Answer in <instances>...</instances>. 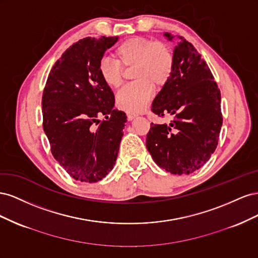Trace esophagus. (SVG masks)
<instances>
[{"instance_id": "obj_1", "label": "esophagus", "mask_w": 258, "mask_h": 258, "mask_svg": "<svg viewBox=\"0 0 258 258\" xmlns=\"http://www.w3.org/2000/svg\"><path fill=\"white\" fill-rule=\"evenodd\" d=\"M136 117H137V116H136V115H134V114H129V113L127 114V119H128L129 121H131V120H134V119L136 118Z\"/></svg>"}]
</instances>
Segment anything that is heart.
Returning a JSON list of instances; mask_svg holds the SVG:
<instances>
[{
  "mask_svg": "<svg viewBox=\"0 0 258 258\" xmlns=\"http://www.w3.org/2000/svg\"><path fill=\"white\" fill-rule=\"evenodd\" d=\"M117 60L103 57L98 64V72L103 83L116 88L122 81V67H134L132 77L136 82L122 87L116 96V104L129 114L146 110L154 95L155 87H162L173 71V54L167 45L151 38L134 36L127 38L115 49Z\"/></svg>",
  "mask_w": 258,
  "mask_h": 258,
  "instance_id": "obj_1",
  "label": "heart"
}]
</instances>
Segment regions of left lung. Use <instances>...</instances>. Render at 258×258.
I'll return each instance as SVG.
<instances>
[{
	"label": "left lung",
	"instance_id": "left-lung-1",
	"mask_svg": "<svg viewBox=\"0 0 258 258\" xmlns=\"http://www.w3.org/2000/svg\"><path fill=\"white\" fill-rule=\"evenodd\" d=\"M169 41L173 37L165 33ZM169 81L153 101L152 112L172 116L169 123H153L146 147L154 161L172 174H189L210 159L223 123L221 91L206 61L184 37L173 50Z\"/></svg>",
	"mask_w": 258,
	"mask_h": 258
}]
</instances>
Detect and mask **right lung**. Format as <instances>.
<instances>
[{
  "instance_id": "obj_1",
  "label": "right lung",
  "mask_w": 258,
  "mask_h": 258,
  "mask_svg": "<svg viewBox=\"0 0 258 258\" xmlns=\"http://www.w3.org/2000/svg\"><path fill=\"white\" fill-rule=\"evenodd\" d=\"M117 41L101 36L74 43L53 64L44 88L43 128L51 154L79 182L101 181L118 155L127 116L115 110L114 93L98 72L100 59Z\"/></svg>"
}]
</instances>
